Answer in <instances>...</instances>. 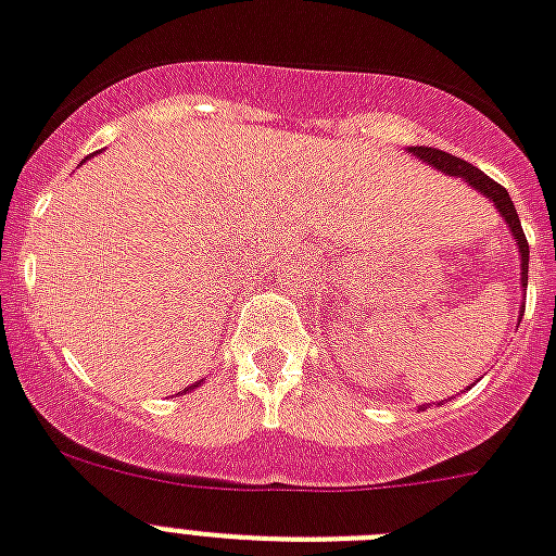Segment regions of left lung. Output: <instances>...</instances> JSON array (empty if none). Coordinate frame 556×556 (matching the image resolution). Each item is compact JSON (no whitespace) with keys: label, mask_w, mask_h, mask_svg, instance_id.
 I'll use <instances>...</instances> for the list:
<instances>
[{"label":"left lung","mask_w":556,"mask_h":556,"mask_svg":"<svg viewBox=\"0 0 556 556\" xmlns=\"http://www.w3.org/2000/svg\"><path fill=\"white\" fill-rule=\"evenodd\" d=\"M409 152H413L415 157H421L424 163H429V166L446 172V175L464 177L466 184L472 186V189H478L483 198L492 200L494 208H497L503 220H506L511 237H515L517 249H520V282H523V288L529 286V242H526L523 226H520V217H517V208L515 203H511V198H508V191L503 189L501 184H494L489 175H483L478 166L460 161V157L450 155V152H441V149H432V147H409ZM520 319H523V316H520Z\"/></svg>","instance_id":"left-lung-1"}]
</instances>
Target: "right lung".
I'll list each match as a JSON object with an SVG mask.
<instances>
[{
  "mask_svg": "<svg viewBox=\"0 0 556 556\" xmlns=\"http://www.w3.org/2000/svg\"><path fill=\"white\" fill-rule=\"evenodd\" d=\"M194 387H198V384H191V387H189V390H194ZM184 393H186V390H184Z\"/></svg>",
  "mask_w": 556,
  "mask_h": 556,
  "instance_id": "right-lung-1",
  "label": "right lung"
}]
</instances>
